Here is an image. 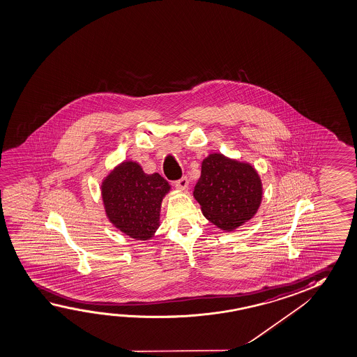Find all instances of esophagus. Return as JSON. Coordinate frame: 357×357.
I'll list each match as a JSON object with an SVG mask.
<instances>
[{"mask_svg":"<svg viewBox=\"0 0 357 357\" xmlns=\"http://www.w3.org/2000/svg\"><path fill=\"white\" fill-rule=\"evenodd\" d=\"M175 186L178 190H186L187 187H188V178L187 177H182L178 181L175 182Z\"/></svg>","mask_w":357,"mask_h":357,"instance_id":"obj_1","label":"esophagus"}]
</instances>
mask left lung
<instances>
[{"label": "left lung", "instance_id": "8db88e82", "mask_svg": "<svg viewBox=\"0 0 357 357\" xmlns=\"http://www.w3.org/2000/svg\"><path fill=\"white\" fill-rule=\"evenodd\" d=\"M193 197L208 221L231 232L253 218L259 208L263 197L261 177L248 162L210 153L202 161Z\"/></svg>", "mask_w": 357, "mask_h": 357}]
</instances>
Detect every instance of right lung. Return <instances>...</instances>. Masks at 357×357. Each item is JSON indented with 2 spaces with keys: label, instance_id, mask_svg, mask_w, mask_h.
Segmentation results:
<instances>
[{
  "label": "right lung",
  "instance_id": "obj_1",
  "mask_svg": "<svg viewBox=\"0 0 357 357\" xmlns=\"http://www.w3.org/2000/svg\"><path fill=\"white\" fill-rule=\"evenodd\" d=\"M170 190L158 172L147 175L137 162L124 161L102 180V204L114 227L136 241H147L159 228L161 202Z\"/></svg>",
  "mask_w": 357,
  "mask_h": 357
}]
</instances>
